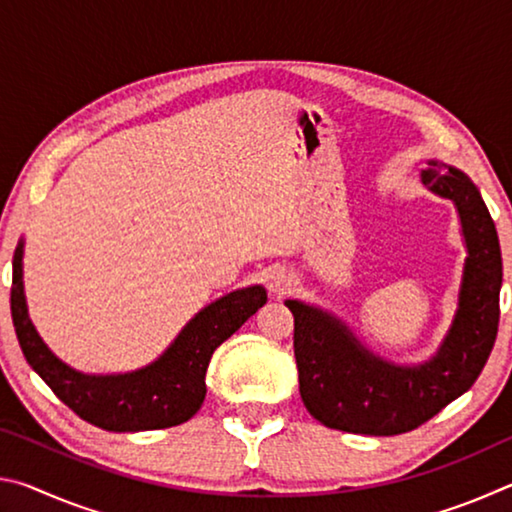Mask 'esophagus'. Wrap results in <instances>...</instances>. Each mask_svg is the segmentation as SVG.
Listing matches in <instances>:
<instances>
[{
	"mask_svg": "<svg viewBox=\"0 0 512 512\" xmlns=\"http://www.w3.org/2000/svg\"><path fill=\"white\" fill-rule=\"evenodd\" d=\"M291 282H293V277H291V273L284 271V268H275V271H271V275H268V289H271L275 296L287 293Z\"/></svg>",
	"mask_w": 512,
	"mask_h": 512,
	"instance_id": "34e87169",
	"label": "esophagus"
}]
</instances>
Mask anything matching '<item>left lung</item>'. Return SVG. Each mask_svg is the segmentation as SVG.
Instances as JSON below:
<instances>
[{"label": "left lung", "mask_w": 512, "mask_h": 512, "mask_svg": "<svg viewBox=\"0 0 512 512\" xmlns=\"http://www.w3.org/2000/svg\"><path fill=\"white\" fill-rule=\"evenodd\" d=\"M422 183L456 205L467 248L458 309L438 352L418 366H397L370 352L329 311L300 300L293 314L300 397L329 429L397 436L418 429L470 391L499 327L501 248L495 221L463 171L429 160Z\"/></svg>", "instance_id": "8db88e82"}]
</instances>
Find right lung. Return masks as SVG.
Wrapping results in <instances>:
<instances>
[{"label":"right lung","mask_w":512,"mask_h":512,"mask_svg":"<svg viewBox=\"0 0 512 512\" xmlns=\"http://www.w3.org/2000/svg\"><path fill=\"white\" fill-rule=\"evenodd\" d=\"M24 241L13 255L11 316L29 366L79 418L106 431L167 429L187 422L205 400V372L214 350L259 307L264 287L237 289L203 307L158 359L124 375H85L60 361L33 327L22 282Z\"/></svg>","instance_id":"1"}]
</instances>
